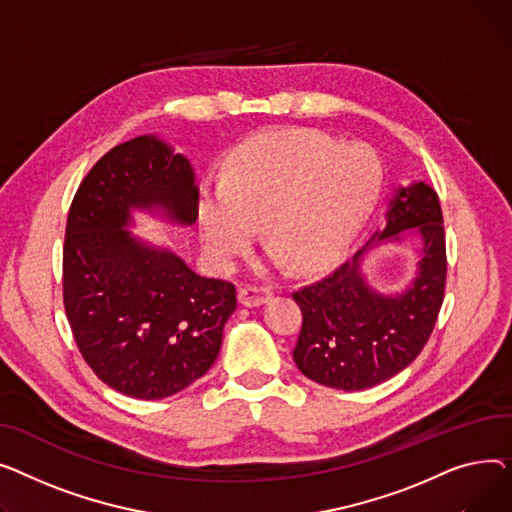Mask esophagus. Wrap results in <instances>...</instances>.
Wrapping results in <instances>:
<instances>
[{"mask_svg":"<svg viewBox=\"0 0 512 512\" xmlns=\"http://www.w3.org/2000/svg\"><path fill=\"white\" fill-rule=\"evenodd\" d=\"M273 297V291H270L268 285H262V283H244L242 287H239V304H244L248 308H254V306H262L266 304L268 299Z\"/></svg>","mask_w":512,"mask_h":512,"instance_id":"34e87169","label":"esophagus"}]
</instances>
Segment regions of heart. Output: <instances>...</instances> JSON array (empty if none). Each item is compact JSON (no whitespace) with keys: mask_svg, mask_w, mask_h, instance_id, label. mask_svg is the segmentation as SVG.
<instances>
[{"mask_svg":"<svg viewBox=\"0 0 512 512\" xmlns=\"http://www.w3.org/2000/svg\"><path fill=\"white\" fill-rule=\"evenodd\" d=\"M380 186L374 157L314 130H273L239 148L225 184L206 186L198 229L219 266L242 258L266 221L295 268L333 262L351 244Z\"/></svg>","mask_w":512,"mask_h":512,"instance_id":"obj_1","label":"heart"}]
</instances>
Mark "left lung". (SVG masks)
Instances as JSON below:
<instances>
[{
    "mask_svg": "<svg viewBox=\"0 0 512 512\" xmlns=\"http://www.w3.org/2000/svg\"><path fill=\"white\" fill-rule=\"evenodd\" d=\"M417 233L422 242L417 277L397 295L372 291L359 264L364 250L333 273L293 291L302 330L293 349L297 368L310 380L341 390H364L393 378L428 343L446 285V242L436 190L417 182L399 188L386 227L366 248Z\"/></svg>",
    "mask_w": 512,
    "mask_h": 512,
    "instance_id": "8db88e82",
    "label": "left lung"
}]
</instances>
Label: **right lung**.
I'll use <instances>...</instances> for the list:
<instances>
[{"label": "right lung", "mask_w": 512, "mask_h": 512, "mask_svg": "<svg viewBox=\"0 0 512 512\" xmlns=\"http://www.w3.org/2000/svg\"><path fill=\"white\" fill-rule=\"evenodd\" d=\"M194 169L155 136L111 148L72 200L64 239V308L74 341L107 386L134 399L171 397L204 376L237 308L235 285L124 229L130 208L198 219Z\"/></svg>", "instance_id": "add662e5"}]
</instances>
